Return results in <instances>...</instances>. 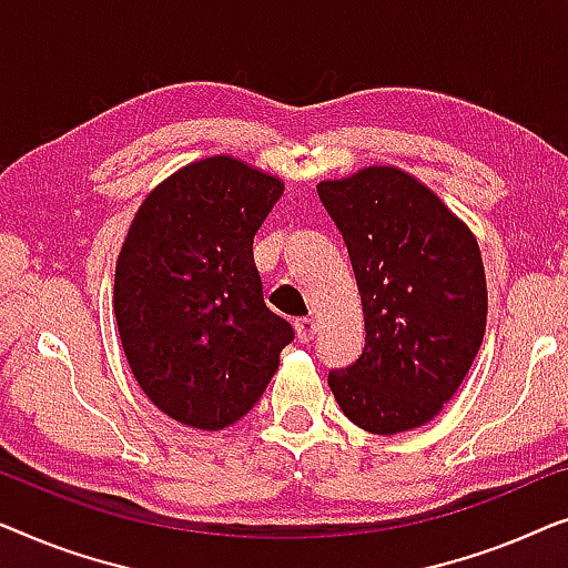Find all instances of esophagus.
Masks as SVG:
<instances>
[{"label":"esophagus","mask_w":568,"mask_h":568,"mask_svg":"<svg viewBox=\"0 0 568 568\" xmlns=\"http://www.w3.org/2000/svg\"><path fill=\"white\" fill-rule=\"evenodd\" d=\"M295 334H298V342H311L316 334V322L311 316L295 318Z\"/></svg>","instance_id":"esophagus-1"}]
</instances>
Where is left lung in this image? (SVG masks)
<instances>
[{"mask_svg": "<svg viewBox=\"0 0 568 568\" xmlns=\"http://www.w3.org/2000/svg\"><path fill=\"white\" fill-rule=\"evenodd\" d=\"M353 262L365 349L329 373L349 422L373 435L427 425L466 378L486 332L476 236L433 190L396 166L316 185Z\"/></svg>", "mask_w": 568, "mask_h": 568, "instance_id": "8db88e82", "label": "left lung"}]
</instances>
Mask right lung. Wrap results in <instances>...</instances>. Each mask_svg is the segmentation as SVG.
Instances as JSON below:
<instances>
[{
	"label": "right lung",
	"instance_id": "right-lung-1",
	"mask_svg": "<svg viewBox=\"0 0 568 568\" xmlns=\"http://www.w3.org/2000/svg\"><path fill=\"white\" fill-rule=\"evenodd\" d=\"M283 182L207 156L156 185L118 254L113 311L149 402L195 429L234 425L260 402L293 342L265 306L254 234Z\"/></svg>",
	"mask_w": 568,
	"mask_h": 568
}]
</instances>
